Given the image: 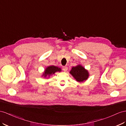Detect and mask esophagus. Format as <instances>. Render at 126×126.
I'll use <instances>...</instances> for the list:
<instances>
[{
    "label": "esophagus",
    "instance_id": "esophagus-1",
    "mask_svg": "<svg viewBox=\"0 0 126 126\" xmlns=\"http://www.w3.org/2000/svg\"><path fill=\"white\" fill-rule=\"evenodd\" d=\"M67 66H63V67H62V69H63V70L64 71V72H66V71L67 70Z\"/></svg>",
    "mask_w": 126,
    "mask_h": 126
}]
</instances>
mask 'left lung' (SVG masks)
I'll use <instances>...</instances> for the list:
<instances>
[{
    "label": "left lung",
    "mask_w": 126,
    "mask_h": 126,
    "mask_svg": "<svg viewBox=\"0 0 126 126\" xmlns=\"http://www.w3.org/2000/svg\"><path fill=\"white\" fill-rule=\"evenodd\" d=\"M70 73L77 81L79 82L85 81L89 77L88 71L81 65L72 67V69L70 71Z\"/></svg>",
    "instance_id": "8db88e82"
}]
</instances>
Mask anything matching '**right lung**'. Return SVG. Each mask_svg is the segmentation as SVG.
Listing matches in <instances>:
<instances>
[{"instance_id":"obj_1","label":"right lung","mask_w":126,"mask_h":126,"mask_svg":"<svg viewBox=\"0 0 126 126\" xmlns=\"http://www.w3.org/2000/svg\"><path fill=\"white\" fill-rule=\"evenodd\" d=\"M61 71V69L60 67L56 66H49L47 67L46 69H45L44 72L43 73V76L44 77H47V76L49 77L51 75H53L56 72H60Z\"/></svg>"}]
</instances>
